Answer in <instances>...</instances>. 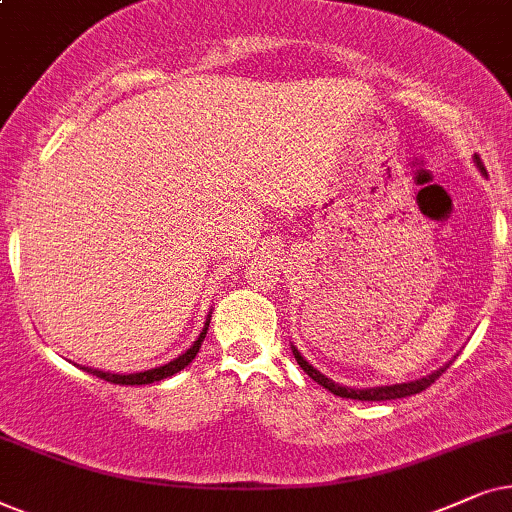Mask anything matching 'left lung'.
I'll list each match as a JSON object with an SVG mask.
<instances>
[{"instance_id":"obj_1","label":"left lung","mask_w":512,"mask_h":512,"mask_svg":"<svg viewBox=\"0 0 512 512\" xmlns=\"http://www.w3.org/2000/svg\"><path fill=\"white\" fill-rule=\"evenodd\" d=\"M475 166L480 168L482 175H487L485 163H482V159H480L478 154H475ZM292 356H295L299 367H302V370H304L306 374H309V377H311L313 381H318L320 386L327 388V391H330V393L339 395V398H351V400H398V398H407V395H417V393H421V391H426V388L431 386L433 381L438 379L440 374L445 372L447 367H449V365L440 367L438 372L428 374V377H424V379L407 381V384L374 386V388H351V386H339V384H335V381H332V379H327L325 374H320V372L316 370V367H311L309 363H306V360L302 358V353H299V351L295 349V346H292Z\"/></svg>"}]
</instances>
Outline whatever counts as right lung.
<instances>
[{"mask_svg":"<svg viewBox=\"0 0 512 512\" xmlns=\"http://www.w3.org/2000/svg\"><path fill=\"white\" fill-rule=\"evenodd\" d=\"M208 325H210V316L206 318V325H203L201 335L196 342L189 346V349L182 353V356H177L175 360H170V363L161 365V367H152V370H145V372H133V374H114V372H102V370H93V367H81V370H86L88 374H93V377H100L105 381H112V384H121V386H142V384H154V381H161V379H168L177 374L180 370H185V367L192 363L196 358V353H199L203 339H206V332H208Z\"/></svg>","mask_w":512,"mask_h":512,"instance_id":"obj_1","label":"right lung"}]
</instances>
